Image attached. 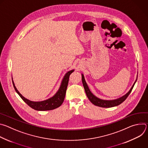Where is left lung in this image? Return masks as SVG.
Masks as SVG:
<instances>
[{"instance_id":"1","label":"left lung","mask_w":148,"mask_h":148,"mask_svg":"<svg viewBox=\"0 0 148 148\" xmlns=\"http://www.w3.org/2000/svg\"><path fill=\"white\" fill-rule=\"evenodd\" d=\"M136 80H137V79H136L135 82H134V85L132 86V87L131 88V90H130V91L127 94H126L125 95H123V97H122L118 99H114V100H103V99H99V98L96 97L95 95H94L92 94V92L90 91V90L87 86L85 79H84V77L83 74H82V84H83L84 90H85V91H86V95H87L88 98L94 105H97V106H98V107H103V108H110V107H115V106H117V105H119L121 103H122L126 98H127L128 95L131 92Z\"/></svg>"}]
</instances>
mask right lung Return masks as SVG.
Masks as SVG:
<instances>
[{
  "mask_svg": "<svg viewBox=\"0 0 148 148\" xmlns=\"http://www.w3.org/2000/svg\"><path fill=\"white\" fill-rule=\"evenodd\" d=\"M73 71H74V70H71L68 73H67L65 76L64 77V78H63L60 87L58 90L57 92L53 97L43 101L34 102L25 98L18 91L13 81V87L15 91L19 95L21 98H22L32 108L37 111H49V110H54L59 107L60 105H61L63 101H64V99L66 96L67 88L68 86L69 77L70 74Z\"/></svg>",
  "mask_w": 148,
  "mask_h": 148,
  "instance_id": "obj_1",
  "label": "right lung"
}]
</instances>
